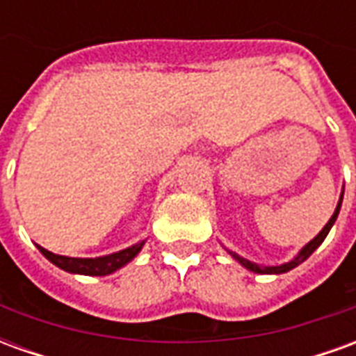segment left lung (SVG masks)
I'll return each instance as SVG.
<instances>
[{"label": "left lung", "instance_id": "8db88e82", "mask_svg": "<svg viewBox=\"0 0 356 356\" xmlns=\"http://www.w3.org/2000/svg\"><path fill=\"white\" fill-rule=\"evenodd\" d=\"M341 200H343V191H341V196H339V202H337L336 206V211L332 213V217H330V221L324 227H322V231L314 236L309 244H305V246L301 248L298 252V255L293 257V259H290L288 263H282V265H273V267H267V265H257V263L254 261H248V259H244L242 255H238L236 252H231V250H227L229 254L236 259V261L242 265V267H246L248 270H252V273H257V275H282V273H288V270H291V268H296L298 265H301V263L305 261V259H309V255L313 254L316 248L321 246L322 242H324V238L328 236L330 229L334 227V223H336L337 216H339V208H341Z\"/></svg>", "mask_w": 356, "mask_h": 356}]
</instances>
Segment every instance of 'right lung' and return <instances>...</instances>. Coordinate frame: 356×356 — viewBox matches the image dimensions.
<instances>
[{
	"instance_id": "right-lung-1",
	"label": "right lung",
	"mask_w": 356,
	"mask_h": 356,
	"mask_svg": "<svg viewBox=\"0 0 356 356\" xmlns=\"http://www.w3.org/2000/svg\"><path fill=\"white\" fill-rule=\"evenodd\" d=\"M145 246V240H140L133 246L114 252V254L102 255V257H66V255H57L45 250V248L38 246V250L42 252L53 265H57L58 268H63L66 273L72 275H86V276H106L112 275L114 270L122 268L124 265L137 257L140 250Z\"/></svg>"
}]
</instances>
